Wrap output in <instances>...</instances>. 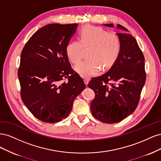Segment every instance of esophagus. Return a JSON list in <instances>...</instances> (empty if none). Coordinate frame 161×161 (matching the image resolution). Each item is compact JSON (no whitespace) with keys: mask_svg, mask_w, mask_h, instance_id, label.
<instances>
[{"mask_svg":"<svg viewBox=\"0 0 161 161\" xmlns=\"http://www.w3.org/2000/svg\"><path fill=\"white\" fill-rule=\"evenodd\" d=\"M84 81H85V83L86 84V85H88V83H89V79H88V78H85Z\"/></svg>","mask_w":161,"mask_h":161,"instance_id":"1","label":"esophagus"}]
</instances>
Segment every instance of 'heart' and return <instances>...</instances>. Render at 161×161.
Segmentation results:
<instances>
[{"mask_svg":"<svg viewBox=\"0 0 161 161\" xmlns=\"http://www.w3.org/2000/svg\"><path fill=\"white\" fill-rule=\"evenodd\" d=\"M79 41L66 45V54L72 64L79 63L82 58V48L88 49L87 59L78 64L75 70L84 77L96 75L101 69H108L118 59L121 41L115 32H108L100 27L86 25L79 33Z\"/></svg>","mask_w":161,"mask_h":161,"instance_id":"1","label":"heart"}]
</instances>
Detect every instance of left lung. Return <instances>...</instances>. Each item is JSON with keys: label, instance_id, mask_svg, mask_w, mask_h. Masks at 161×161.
Listing matches in <instances>:
<instances>
[{"label": "left lung", "instance_id": "8db88e82", "mask_svg": "<svg viewBox=\"0 0 161 161\" xmlns=\"http://www.w3.org/2000/svg\"><path fill=\"white\" fill-rule=\"evenodd\" d=\"M105 25L114 26L113 23ZM118 27L128 31L119 24ZM117 34L121 46L118 59L108 72L92 78L88 84L95 93L91 113L106 124L119 122L133 113L147 78L144 57L134 37L125 31Z\"/></svg>", "mask_w": 161, "mask_h": 161}]
</instances>
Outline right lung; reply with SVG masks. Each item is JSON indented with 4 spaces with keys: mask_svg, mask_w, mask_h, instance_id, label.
Here are the masks:
<instances>
[{
    "mask_svg": "<svg viewBox=\"0 0 161 161\" xmlns=\"http://www.w3.org/2000/svg\"><path fill=\"white\" fill-rule=\"evenodd\" d=\"M76 28V23L48 24L33 34L21 52L18 69L21 99L36 118L46 123L67 118L86 87L66 54Z\"/></svg>",
    "mask_w": 161,
    "mask_h": 161,
    "instance_id": "add662e5",
    "label": "right lung"
}]
</instances>
